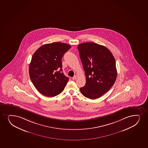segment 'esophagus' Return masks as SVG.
Wrapping results in <instances>:
<instances>
[{
	"label": "esophagus",
	"mask_w": 148,
	"mask_h": 148,
	"mask_svg": "<svg viewBox=\"0 0 148 148\" xmlns=\"http://www.w3.org/2000/svg\"><path fill=\"white\" fill-rule=\"evenodd\" d=\"M76 78H77V76H76V75H75V76H74L73 77H72V80H76Z\"/></svg>",
	"instance_id": "obj_1"
}]
</instances>
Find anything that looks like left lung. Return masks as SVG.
<instances>
[{"instance_id": "8db88e82", "label": "left lung", "mask_w": 148, "mask_h": 148, "mask_svg": "<svg viewBox=\"0 0 148 148\" xmlns=\"http://www.w3.org/2000/svg\"><path fill=\"white\" fill-rule=\"evenodd\" d=\"M77 48L86 76V85L80 91L85 97L96 99L110 90L115 82V60L103 45L89 42L79 44Z\"/></svg>"}]
</instances>
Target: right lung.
Segmentation results:
<instances>
[{"instance_id":"1","label":"right lung","mask_w":148,"mask_h":148,"mask_svg":"<svg viewBox=\"0 0 148 148\" xmlns=\"http://www.w3.org/2000/svg\"><path fill=\"white\" fill-rule=\"evenodd\" d=\"M70 48L68 44L56 42L42 45L34 53L29 72L40 94L53 97L64 90L69 78L62 72L61 59Z\"/></svg>"}]
</instances>
